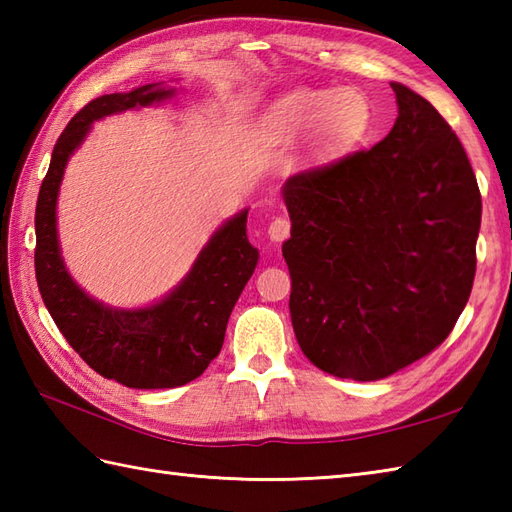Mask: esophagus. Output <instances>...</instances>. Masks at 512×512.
Here are the masks:
<instances>
[{
  "mask_svg": "<svg viewBox=\"0 0 512 512\" xmlns=\"http://www.w3.org/2000/svg\"><path fill=\"white\" fill-rule=\"evenodd\" d=\"M288 235H290V220H286V217H275L268 226V237L273 239V242H284Z\"/></svg>",
  "mask_w": 512,
  "mask_h": 512,
  "instance_id": "esophagus-1",
  "label": "esophagus"
}]
</instances>
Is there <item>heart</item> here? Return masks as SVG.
<instances>
[{"label":"heart","mask_w":512,"mask_h":512,"mask_svg":"<svg viewBox=\"0 0 512 512\" xmlns=\"http://www.w3.org/2000/svg\"><path fill=\"white\" fill-rule=\"evenodd\" d=\"M270 127L281 140L314 134V151L332 154L356 136L365 121L361 96L347 90H299L270 110Z\"/></svg>","instance_id":"heart-1"}]
</instances>
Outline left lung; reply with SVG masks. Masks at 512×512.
<instances>
[{"mask_svg":"<svg viewBox=\"0 0 512 512\" xmlns=\"http://www.w3.org/2000/svg\"><path fill=\"white\" fill-rule=\"evenodd\" d=\"M389 85L398 116L378 145L281 187L292 328L312 365L352 380L385 378L447 339L482 222L458 136L427 99Z\"/></svg>","mask_w":512,"mask_h":512,"instance_id":"8db88e82","label":"left lung"}]
</instances>
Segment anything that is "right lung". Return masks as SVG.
Listing matches in <instances>:
<instances>
[{"label":"right lung","instance_id":"add662e5","mask_svg":"<svg viewBox=\"0 0 512 512\" xmlns=\"http://www.w3.org/2000/svg\"><path fill=\"white\" fill-rule=\"evenodd\" d=\"M176 92L169 83H147L85 105L54 145L35 211V273L50 317L94 372L134 389L187 385L209 367L222 350L233 306L259 262V250L246 235L248 209L217 226L178 286L147 306H107L76 284L63 262L57 204L74 151L96 121L160 105Z\"/></svg>","mask_w":512,"mask_h":512}]
</instances>
